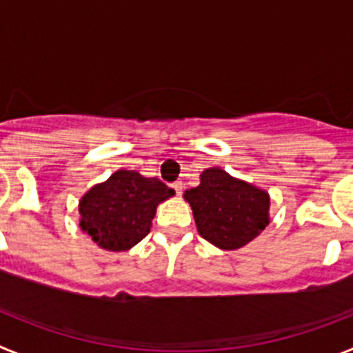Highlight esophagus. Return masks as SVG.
<instances>
[{"label":"esophagus","instance_id":"obj_1","mask_svg":"<svg viewBox=\"0 0 353 353\" xmlns=\"http://www.w3.org/2000/svg\"><path fill=\"white\" fill-rule=\"evenodd\" d=\"M171 187H173L174 192H176V194H182V191H183V183H182V182L171 183Z\"/></svg>","mask_w":353,"mask_h":353}]
</instances>
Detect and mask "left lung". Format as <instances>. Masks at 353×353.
I'll return each instance as SVG.
<instances>
[{
	"label": "left lung",
	"instance_id": "obj_1",
	"mask_svg": "<svg viewBox=\"0 0 353 353\" xmlns=\"http://www.w3.org/2000/svg\"><path fill=\"white\" fill-rule=\"evenodd\" d=\"M199 235L219 249H239L260 235L269 224V194L248 182L210 168L201 183L185 191Z\"/></svg>",
	"mask_w": 353,
	"mask_h": 353
}]
</instances>
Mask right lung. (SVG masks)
I'll return each instance as SVG.
<instances>
[{
    "instance_id": "1",
    "label": "right lung",
    "mask_w": 353,
    "mask_h": 353,
    "mask_svg": "<svg viewBox=\"0 0 353 353\" xmlns=\"http://www.w3.org/2000/svg\"><path fill=\"white\" fill-rule=\"evenodd\" d=\"M173 194L159 179L120 170L83 196L79 226L102 249L127 251L148 235L157 205Z\"/></svg>"
}]
</instances>
